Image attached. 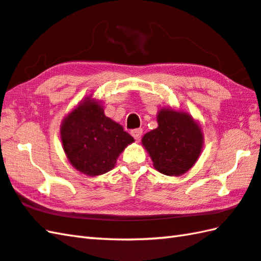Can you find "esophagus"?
I'll return each mask as SVG.
<instances>
[{
    "instance_id": "34e87169",
    "label": "esophagus",
    "mask_w": 261,
    "mask_h": 261,
    "mask_svg": "<svg viewBox=\"0 0 261 261\" xmlns=\"http://www.w3.org/2000/svg\"><path fill=\"white\" fill-rule=\"evenodd\" d=\"M130 134H132V136H133V137H134L135 140L139 141V140L141 139L142 134H143V129H142V128H136V129H133V130L130 132Z\"/></svg>"
}]
</instances>
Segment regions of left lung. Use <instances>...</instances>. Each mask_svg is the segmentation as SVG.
Here are the masks:
<instances>
[{
    "instance_id": "1",
    "label": "left lung",
    "mask_w": 261,
    "mask_h": 261,
    "mask_svg": "<svg viewBox=\"0 0 261 261\" xmlns=\"http://www.w3.org/2000/svg\"><path fill=\"white\" fill-rule=\"evenodd\" d=\"M156 120L158 128L146 133L142 139L154 168L168 176L186 173L198 160L202 149L200 126L185 112L171 109L159 111Z\"/></svg>"
}]
</instances>
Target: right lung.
Here are the masks:
<instances>
[{"label":"right lung","instance_id":"1","mask_svg":"<svg viewBox=\"0 0 261 261\" xmlns=\"http://www.w3.org/2000/svg\"><path fill=\"white\" fill-rule=\"evenodd\" d=\"M61 141L67 158L77 170L97 176L114 168L118 156L134 139L106 117L99 102L87 97L65 118Z\"/></svg>","mask_w":261,"mask_h":261}]
</instances>
